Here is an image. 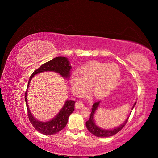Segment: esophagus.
<instances>
[{
    "label": "esophagus",
    "instance_id": "1",
    "mask_svg": "<svg viewBox=\"0 0 158 158\" xmlns=\"http://www.w3.org/2000/svg\"><path fill=\"white\" fill-rule=\"evenodd\" d=\"M84 106V104L83 102H81V101H77L75 103V108L76 109H81Z\"/></svg>",
    "mask_w": 158,
    "mask_h": 158
}]
</instances>
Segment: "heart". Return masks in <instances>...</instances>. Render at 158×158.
I'll use <instances>...</instances> for the list:
<instances>
[{
	"label": "heart",
	"instance_id": "b5f03b06",
	"mask_svg": "<svg viewBox=\"0 0 158 158\" xmlns=\"http://www.w3.org/2000/svg\"><path fill=\"white\" fill-rule=\"evenodd\" d=\"M80 77L74 74L71 85L77 94L85 93L89 86H92V93L98 98L108 94L118 83L121 71L115 64L98 62L89 63L78 70Z\"/></svg>",
	"mask_w": 158,
	"mask_h": 158
}]
</instances>
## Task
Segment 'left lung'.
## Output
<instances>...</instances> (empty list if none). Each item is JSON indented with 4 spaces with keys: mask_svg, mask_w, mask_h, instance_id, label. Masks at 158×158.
Instances as JSON below:
<instances>
[{
    "mask_svg": "<svg viewBox=\"0 0 158 158\" xmlns=\"http://www.w3.org/2000/svg\"><path fill=\"white\" fill-rule=\"evenodd\" d=\"M100 102L98 101L97 102H95L93 105L92 111H91V115H90V118L87 122H86V123H85L87 129L89 130V131L90 132L92 133L93 135H94V136H96L97 137H99V138H107V137L114 136V135H115L116 133L119 132L125 127V125H126L127 122H128L129 116L125 119V121L123 122V123L122 125H119L118 127H116V128H115L114 129L106 130V129H101L99 127H98L95 124L94 121V118H93L95 112H96V110H97L98 107V106H99ZM136 102L134 103L132 109H133L134 106H136ZM131 112H130V114H131Z\"/></svg>",
    "mask_w": 158,
    "mask_h": 158,
    "instance_id": "left-lung-1",
    "label": "left lung"
}]
</instances>
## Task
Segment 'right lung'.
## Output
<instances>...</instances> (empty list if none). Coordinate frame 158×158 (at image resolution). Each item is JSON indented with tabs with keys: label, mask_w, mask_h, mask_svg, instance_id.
<instances>
[{
	"label": "right lung",
	"mask_w": 158,
	"mask_h": 158,
	"mask_svg": "<svg viewBox=\"0 0 158 158\" xmlns=\"http://www.w3.org/2000/svg\"><path fill=\"white\" fill-rule=\"evenodd\" d=\"M71 69V66L70 65L69 60L67 58L63 56L56 57L51 60L44 64L39 68L36 69L33 72L31 76L29 78L27 89H28L29 84L34 75L44 71H54L59 73L65 78H69L70 77ZM27 91L26 90L25 94V100L27 110V116L30 122L34 127V128L41 134L46 135L55 134L62 131L66 126L69 116L74 110V108L75 102L73 100H67L62 109L53 119L48 122H42L36 119L30 112L27 101Z\"/></svg>",
	"instance_id": "1"
}]
</instances>
